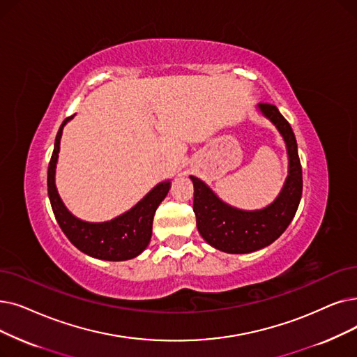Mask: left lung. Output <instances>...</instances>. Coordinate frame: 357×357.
<instances>
[{
  "label": "left lung",
  "instance_id": "obj_1",
  "mask_svg": "<svg viewBox=\"0 0 357 357\" xmlns=\"http://www.w3.org/2000/svg\"><path fill=\"white\" fill-rule=\"evenodd\" d=\"M257 109L280 132L289 158V175L273 203L261 210L231 207L206 182L190 176L194 183V213L199 235L215 250L227 254H250L280 238L296 214L302 197V166L290 123L274 105L259 103Z\"/></svg>",
  "mask_w": 357,
  "mask_h": 357
}]
</instances>
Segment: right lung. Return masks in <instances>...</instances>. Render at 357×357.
<instances>
[{
  "label": "right lung",
  "mask_w": 357,
  "mask_h": 357,
  "mask_svg": "<svg viewBox=\"0 0 357 357\" xmlns=\"http://www.w3.org/2000/svg\"><path fill=\"white\" fill-rule=\"evenodd\" d=\"M73 118L74 115L67 118L58 130L48 167V195L55 219L68 241L86 255L105 261H127L135 258L150 243L153 217L170 190V181L158 183L132 208L112 220L91 223L75 217L63 203L55 185L61 137L66 123Z\"/></svg>",
  "instance_id": "1"
}]
</instances>
